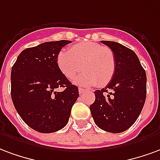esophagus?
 <instances>
[{
    "instance_id": "34e87169",
    "label": "esophagus",
    "mask_w": 160,
    "mask_h": 160,
    "mask_svg": "<svg viewBox=\"0 0 160 160\" xmlns=\"http://www.w3.org/2000/svg\"><path fill=\"white\" fill-rule=\"evenodd\" d=\"M78 92H79V94H82V93L84 92V89H83V88H78Z\"/></svg>"
}]
</instances>
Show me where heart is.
<instances>
[{"instance_id":"1","label":"heart","mask_w":160,"mask_h":160,"mask_svg":"<svg viewBox=\"0 0 160 160\" xmlns=\"http://www.w3.org/2000/svg\"><path fill=\"white\" fill-rule=\"evenodd\" d=\"M60 72L76 84L103 87L112 79L116 71V59L113 52L107 47L93 42L77 43L68 51H60L57 57Z\"/></svg>"}]
</instances>
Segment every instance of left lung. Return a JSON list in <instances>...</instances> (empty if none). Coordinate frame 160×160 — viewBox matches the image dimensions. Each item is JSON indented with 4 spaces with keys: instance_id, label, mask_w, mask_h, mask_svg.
<instances>
[{
    "instance_id": "8db88e82",
    "label": "left lung",
    "mask_w": 160,
    "mask_h": 160,
    "mask_svg": "<svg viewBox=\"0 0 160 160\" xmlns=\"http://www.w3.org/2000/svg\"><path fill=\"white\" fill-rule=\"evenodd\" d=\"M101 42L113 52L116 71L104 88L94 91L90 112L100 129L121 133L132 126L141 114L146 101L147 76L133 50L115 42Z\"/></svg>"
}]
</instances>
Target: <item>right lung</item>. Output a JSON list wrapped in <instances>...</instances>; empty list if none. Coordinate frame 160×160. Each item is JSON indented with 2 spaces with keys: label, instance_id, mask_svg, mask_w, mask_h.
<instances>
[{
  "label": "right lung",
  "instance_id": "1",
  "mask_svg": "<svg viewBox=\"0 0 160 160\" xmlns=\"http://www.w3.org/2000/svg\"><path fill=\"white\" fill-rule=\"evenodd\" d=\"M71 41H56L23 50L12 67L11 96L24 123L41 133L66 126L78 88L60 72L57 57ZM64 88L62 92L56 89Z\"/></svg>",
  "mask_w": 160,
  "mask_h": 160
}]
</instances>
